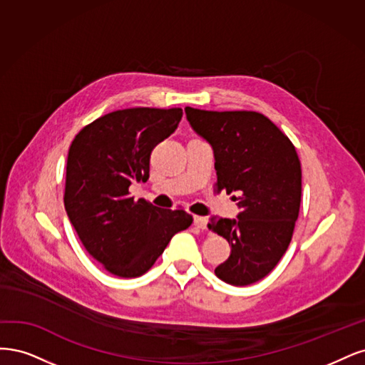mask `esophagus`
Instances as JSON below:
<instances>
[{
    "label": "esophagus",
    "mask_w": 365,
    "mask_h": 365,
    "mask_svg": "<svg viewBox=\"0 0 365 365\" xmlns=\"http://www.w3.org/2000/svg\"><path fill=\"white\" fill-rule=\"evenodd\" d=\"M207 225V218L206 217H194V226L198 229H206Z\"/></svg>",
    "instance_id": "esophagus-1"
}]
</instances>
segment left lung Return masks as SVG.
<instances>
[{
    "label": "left lung",
    "instance_id": "1",
    "mask_svg": "<svg viewBox=\"0 0 365 365\" xmlns=\"http://www.w3.org/2000/svg\"><path fill=\"white\" fill-rule=\"evenodd\" d=\"M194 130L214 148L218 191L241 194L238 220L212 217L207 227L232 252L215 274L245 287L273 272L291 242L302 200L296 147L265 115L253 110L186 108Z\"/></svg>",
    "mask_w": 365,
    "mask_h": 365
}]
</instances>
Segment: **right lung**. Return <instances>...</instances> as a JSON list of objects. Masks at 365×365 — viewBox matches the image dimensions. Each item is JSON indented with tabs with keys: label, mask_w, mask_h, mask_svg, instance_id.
Wrapping results in <instances>:
<instances>
[{
	"label": "right lung",
	"mask_w": 365,
	"mask_h": 365,
	"mask_svg": "<svg viewBox=\"0 0 365 365\" xmlns=\"http://www.w3.org/2000/svg\"><path fill=\"white\" fill-rule=\"evenodd\" d=\"M180 108H132L103 115L76 135L68 151L63 202L88 253L118 277L147 273L175 233L191 226L183 209L135 200L147 182L151 151L182 120Z\"/></svg>",
	"instance_id": "add662e5"
}]
</instances>
